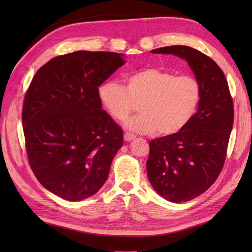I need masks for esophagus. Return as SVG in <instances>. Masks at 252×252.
<instances>
[{
    "label": "esophagus",
    "instance_id": "34e87169",
    "mask_svg": "<svg viewBox=\"0 0 252 252\" xmlns=\"http://www.w3.org/2000/svg\"><path fill=\"white\" fill-rule=\"evenodd\" d=\"M125 141H126V142H130V141H132L133 138H135V135L134 134H132V133H129V132H126V133H125Z\"/></svg>",
    "mask_w": 252,
    "mask_h": 252
}]
</instances>
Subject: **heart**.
I'll use <instances>...</instances> for the list:
<instances>
[{"instance_id":"obj_1","label":"heart","mask_w":252,"mask_h":252,"mask_svg":"<svg viewBox=\"0 0 252 252\" xmlns=\"http://www.w3.org/2000/svg\"><path fill=\"white\" fill-rule=\"evenodd\" d=\"M200 97L201 85L195 77L157 68L129 74L126 87L109 80L98 88L100 104L115 120H125L140 103L141 114L127 120L126 126L142 134L178 133L195 115Z\"/></svg>"}]
</instances>
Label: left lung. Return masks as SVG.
Listing matches in <instances>:
<instances>
[{
	"mask_svg": "<svg viewBox=\"0 0 252 252\" xmlns=\"http://www.w3.org/2000/svg\"><path fill=\"white\" fill-rule=\"evenodd\" d=\"M185 60L201 85L198 110L173 135L149 142L147 175L160 196L185 202L215 183L226 158L234 105L226 78L210 57L192 47L173 45L152 51Z\"/></svg>",
	"mask_w": 252,
	"mask_h": 252,
	"instance_id": "8db88e82",
	"label": "left lung"
}]
</instances>
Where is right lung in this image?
<instances>
[{
    "instance_id": "obj_1",
    "label": "right lung",
    "mask_w": 252,
    "mask_h": 252,
    "mask_svg": "<svg viewBox=\"0 0 252 252\" xmlns=\"http://www.w3.org/2000/svg\"><path fill=\"white\" fill-rule=\"evenodd\" d=\"M123 54L78 51L36 71L23 105L27 156L37 181L63 199L97 192L122 146L123 131L101 109L98 87L125 65Z\"/></svg>"
}]
</instances>
